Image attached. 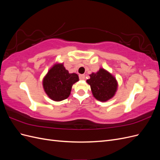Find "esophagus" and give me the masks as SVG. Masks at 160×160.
<instances>
[{
  "label": "esophagus",
  "instance_id": "34e87169",
  "mask_svg": "<svg viewBox=\"0 0 160 160\" xmlns=\"http://www.w3.org/2000/svg\"><path fill=\"white\" fill-rule=\"evenodd\" d=\"M79 79L81 80H84L85 79V76L84 75H79Z\"/></svg>",
  "mask_w": 160,
  "mask_h": 160
}]
</instances>
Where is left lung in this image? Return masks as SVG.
<instances>
[{"mask_svg": "<svg viewBox=\"0 0 160 160\" xmlns=\"http://www.w3.org/2000/svg\"><path fill=\"white\" fill-rule=\"evenodd\" d=\"M90 85L94 98L100 101H106L112 98L118 88V83L115 77L103 69H100L96 73L90 75L87 80Z\"/></svg>", "mask_w": 160, "mask_h": 160, "instance_id": "obj_1", "label": "left lung"}]
</instances>
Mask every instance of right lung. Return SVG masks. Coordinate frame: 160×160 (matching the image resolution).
Listing matches in <instances>:
<instances>
[{"label":"right lung","instance_id":"add662e5","mask_svg":"<svg viewBox=\"0 0 160 160\" xmlns=\"http://www.w3.org/2000/svg\"><path fill=\"white\" fill-rule=\"evenodd\" d=\"M79 81L75 73H69L62 64H55L42 81L45 93L52 100L60 101L69 96L72 85Z\"/></svg>","mask_w":160,"mask_h":160}]
</instances>
